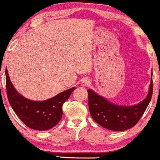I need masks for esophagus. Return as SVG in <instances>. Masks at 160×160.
Returning a JSON list of instances; mask_svg holds the SVG:
<instances>
[{
    "label": "esophagus",
    "instance_id": "1",
    "mask_svg": "<svg viewBox=\"0 0 160 160\" xmlns=\"http://www.w3.org/2000/svg\"><path fill=\"white\" fill-rule=\"evenodd\" d=\"M89 84H90V80H88V79H86V78L83 79L81 82V86H89Z\"/></svg>",
    "mask_w": 160,
    "mask_h": 160
}]
</instances>
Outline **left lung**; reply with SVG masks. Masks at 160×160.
Segmentation results:
<instances>
[{
    "instance_id": "8db88e82",
    "label": "left lung",
    "mask_w": 160,
    "mask_h": 160,
    "mask_svg": "<svg viewBox=\"0 0 160 160\" xmlns=\"http://www.w3.org/2000/svg\"><path fill=\"white\" fill-rule=\"evenodd\" d=\"M153 73L147 97L135 105H119L111 103L92 89H88L90 114L97 123L112 131H124L137 124L146 111L153 95Z\"/></svg>"
}]
</instances>
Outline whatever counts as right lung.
Here are the masks:
<instances>
[{
  "mask_svg": "<svg viewBox=\"0 0 160 160\" xmlns=\"http://www.w3.org/2000/svg\"><path fill=\"white\" fill-rule=\"evenodd\" d=\"M7 94L12 110L28 127L45 131L54 127L61 120L62 105L69 98L75 87L62 92L44 101H32L19 94L15 89L6 69Z\"/></svg>",
  "mask_w": 160,
  "mask_h": 160,
  "instance_id": "1",
  "label": "right lung"
}]
</instances>
